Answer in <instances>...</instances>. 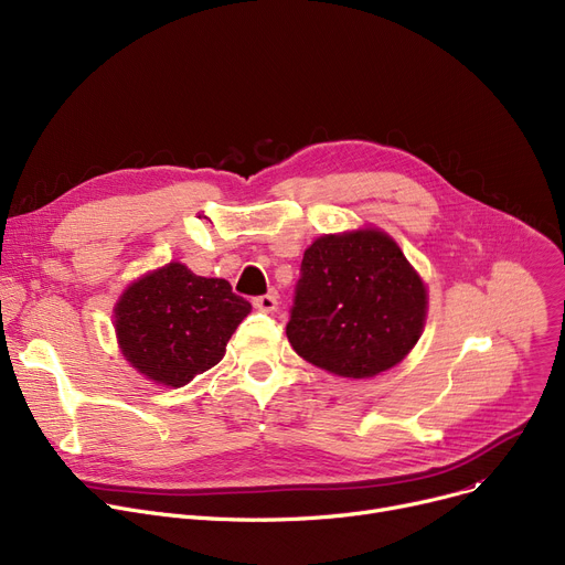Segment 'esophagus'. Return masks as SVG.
I'll list each match as a JSON object with an SVG mask.
<instances>
[{"instance_id": "esophagus-1", "label": "esophagus", "mask_w": 565, "mask_h": 565, "mask_svg": "<svg viewBox=\"0 0 565 565\" xmlns=\"http://www.w3.org/2000/svg\"><path fill=\"white\" fill-rule=\"evenodd\" d=\"M277 305H279V302H277V292H265V296L254 298V307H256L258 311H265V313L275 311Z\"/></svg>"}]
</instances>
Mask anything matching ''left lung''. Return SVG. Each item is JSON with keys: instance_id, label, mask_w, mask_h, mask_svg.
<instances>
[{"instance_id": "8db88e82", "label": "left lung", "mask_w": 565, "mask_h": 565, "mask_svg": "<svg viewBox=\"0 0 565 565\" xmlns=\"http://www.w3.org/2000/svg\"><path fill=\"white\" fill-rule=\"evenodd\" d=\"M425 311L420 277L385 233L323 235L305 252L286 334L311 364L364 379L404 360Z\"/></svg>"}]
</instances>
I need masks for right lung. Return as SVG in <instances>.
Returning <instances> with one entry per match:
<instances>
[{
  "mask_svg": "<svg viewBox=\"0 0 565 565\" xmlns=\"http://www.w3.org/2000/svg\"><path fill=\"white\" fill-rule=\"evenodd\" d=\"M252 305L226 279L170 263L131 284L115 309L119 349L140 374L182 387L224 358Z\"/></svg>",
  "mask_w": 565,
  "mask_h": 565,
  "instance_id": "right-lung-1",
  "label": "right lung"
}]
</instances>
